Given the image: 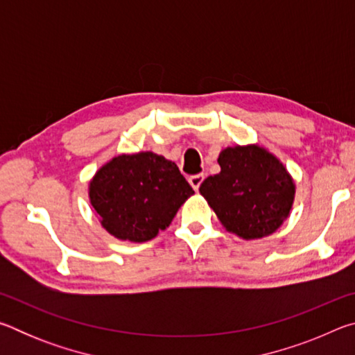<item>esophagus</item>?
Masks as SVG:
<instances>
[{
	"label": "esophagus",
	"instance_id": "obj_1",
	"mask_svg": "<svg viewBox=\"0 0 355 355\" xmlns=\"http://www.w3.org/2000/svg\"><path fill=\"white\" fill-rule=\"evenodd\" d=\"M203 178H205V175H203V173H197V175H191L188 180H189V184L192 186V189L199 191L200 184H202V182H203Z\"/></svg>",
	"mask_w": 355,
	"mask_h": 355
}]
</instances>
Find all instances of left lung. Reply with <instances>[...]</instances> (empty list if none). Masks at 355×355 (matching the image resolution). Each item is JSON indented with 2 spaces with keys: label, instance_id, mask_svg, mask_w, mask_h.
Returning <instances> with one entry per match:
<instances>
[{
  "label": "left lung",
  "instance_id": "8db88e82",
  "mask_svg": "<svg viewBox=\"0 0 355 355\" xmlns=\"http://www.w3.org/2000/svg\"><path fill=\"white\" fill-rule=\"evenodd\" d=\"M220 172L200 184V194L220 224L243 239L272 235L290 214L296 186L285 166L260 146L227 147Z\"/></svg>",
  "mask_w": 355,
  "mask_h": 355
}]
</instances>
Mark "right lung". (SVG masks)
<instances>
[{"instance_id": "add662e5", "label": "right lung", "mask_w": 355, "mask_h": 355, "mask_svg": "<svg viewBox=\"0 0 355 355\" xmlns=\"http://www.w3.org/2000/svg\"><path fill=\"white\" fill-rule=\"evenodd\" d=\"M192 194L177 164L153 152L119 155L89 183L100 224L112 236L131 243L148 241L169 227Z\"/></svg>"}]
</instances>
